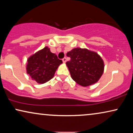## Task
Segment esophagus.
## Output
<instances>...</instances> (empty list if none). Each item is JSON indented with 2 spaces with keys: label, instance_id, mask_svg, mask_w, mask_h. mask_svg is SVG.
Returning a JSON list of instances; mask_svg holds the SVG:
<instances>
[{
  "label": "esophagus",
  "instance_id": "esophagus-1",
  "mask_svg": "<svg viewBox=\"0 0 133 133\" xmlns=\"http://www.w3.org/2000/svg\"><path fill=\"white\" fill-rule=\"evenodd\" d=\"M62 61L63 63H65L66 62V57H64L63 59H62Z\"/></svg>",
  "mask_w": 133,
  "mask_h": 133
}]
</instances>
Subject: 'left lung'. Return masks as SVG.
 <instances>
[{
    "label": "left lung",
    "mask_w": 133,
    "mask_h": 133,
    "mask_svg": "<svg viewBox=\"0 0 133 133\" xmlns=\"http://www.w3.org/2000/svg\"><path fill=\"white\" fill-rule=\"evenodd\" d=\"M71 58L66 65L71 78L82 87H88L98 82L104 71V62L96 52L87 48H75L67 52Z\"/></svg>",
    "instance_id": "left-lung-1"
}]
</instances>
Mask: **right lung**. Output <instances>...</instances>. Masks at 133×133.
<instances>
[{"label":"right lung","instance_id":"right-lung-1","mask_svg":"<svg viewBox=\"0 0 133 133\" xmlns=\"http://www.w3.org/2000/svg\"><path fill=\"white\" fill-rule=\"evenodd\" d=\"M62 61L50 51L48 46L38 51L27 59L26 72L31 79L40 84L47 82L54 74Z\"/></svg>","mask_w":133,"mask_h":133}]
</instances>
